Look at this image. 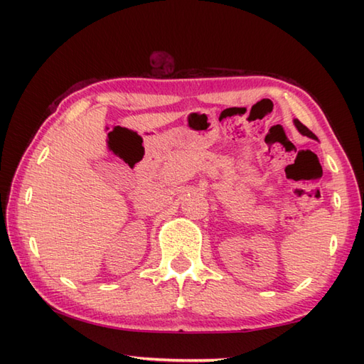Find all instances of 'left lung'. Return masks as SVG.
Segmentation results:
<instances>
[{
	"label": "left lung",
	"instance_id": "left-lung-1",
	"mask_svg": "<svg viewBox=\"0 0 364 364\" xmlns=\"http://www.w3.org/2000/svg\"><path fill=\"white\" fill-rule=\"evenodd\" d=\"M294 125H296V128L299 129V133H300L301 136H306V137H310V139H314V141H318V137H316V134L313 133V131L308 129V128L304 125V123H300V120L294 119Z\"/></svg>",
	"mask_w": 364,
	"mask_h": 364
}]
</instances>
